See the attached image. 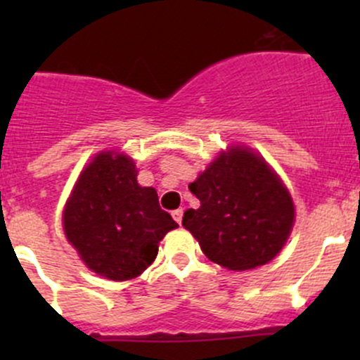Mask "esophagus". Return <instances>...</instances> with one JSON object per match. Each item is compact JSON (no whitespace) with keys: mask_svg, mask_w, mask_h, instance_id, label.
<instances>
[{"mask_svg":"<svg viewBox=\"0 0 360 360\" xmlns=\"http://www.w3.org/2000/svg\"><path fill=\"white\" fill-rule=\"evenodd\" d=\"M183 212H184L183 209H176V210H174V212H172V217H174V219H176L179 224H181V221H183Z\"/></svg>","mask_w":360,"mask_h":360,"instance_id":"esophagus-1","label":"esophagus"}]
</instances>
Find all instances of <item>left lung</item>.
<instances>
[{"label": "left lung", "mask_w": 360, "mask_h": 360, "mask_svg": "<svg viewBox=\"0 0 360 360\" xmlns=\"http://www.w3.org/2000/svg\"><path fill=\"white\" fill-rule=\"evenodd\" d=\"M200 200L183 226L207 257L228 270H252L274 259L294 223V203L277 174L248 148L219 153L190 184Z\"/></svg>", "instance_id": "left-lung-1"}]
</instances>
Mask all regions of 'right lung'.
I'll return each mask as SVG.
<instances>
[{"instance_id":"1","label":"right lung","mask_w":360,"mask_h":360,"mask_svg":"<svg viewBox=\"0 0 360 360\" xmlns=\"http://www.w3.org/2000/svg\"><path fill=\"white\" fill-rule=\"evenodd\" d=\"M63 221L83 263L118 282L139 277L167 231L177 228L155 188L139 186L134 160L116 151L99 153L79 174Z\"/></svg>"}]
</instances>
